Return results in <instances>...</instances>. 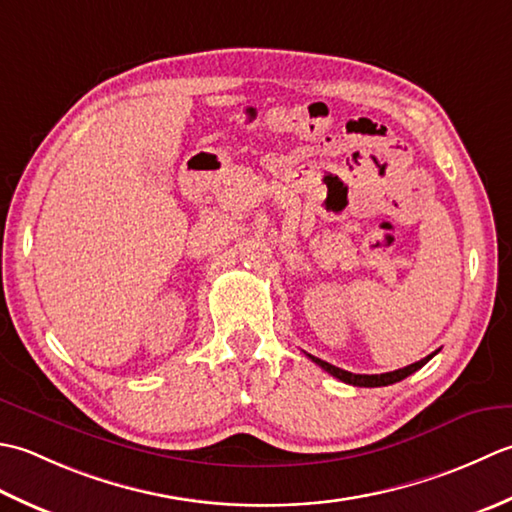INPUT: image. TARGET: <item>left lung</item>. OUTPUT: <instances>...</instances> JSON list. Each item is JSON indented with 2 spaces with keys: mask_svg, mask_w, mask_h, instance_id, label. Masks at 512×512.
<instances>
[{
  "mask_svg": "<svg viewBox=\"0 0 512 512\" xmlns=\"http://www.w3.org/2000/svg\"><path fill=\"white\" fill-rule=\"evenodd\" d=\"M307 356H309V353H307ZM433 356H435V353H431V356L422 358L420 362H413V364H409V367L398 369V371H389V373H380V375L351 373V371H344V369L333 367V364H329V362H325V360H320V358H314V356H309V358L314 360V362L318 364V367H322V369H325L327 373H331L333 378H338V380L347 382V384H353V387H389V384L400 382V380H404V378H406V375H411V373H415L417 369H422L424 364L429 362Z\"/></svg>",
  "mask_w": 512,
  "mask_h": 512,
  "instance_id": "8db88e82",
  "label": "left lung"
}]
</instances>
